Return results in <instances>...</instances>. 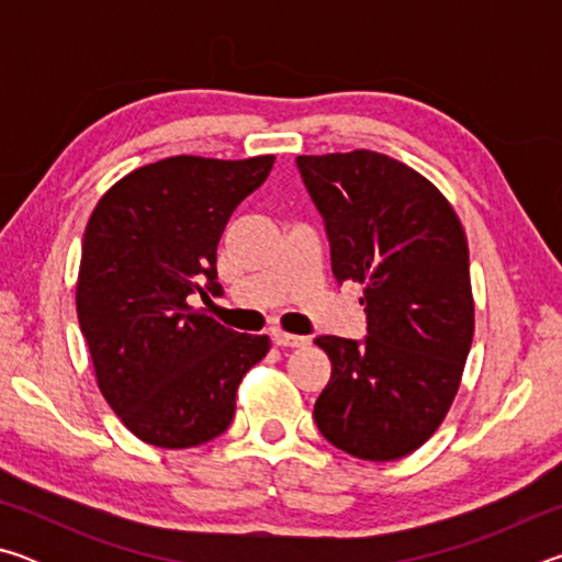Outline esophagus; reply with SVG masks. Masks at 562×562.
<instances>
[{
    "instance_id": "1",
    "label": "esophagus",
    "mask_w": 562,
    "mask_h": 562,
    "mask_svg": "<svg viewBox=\"0 0 562 562\" xmlns=\"http://www.w3.org/2000/svg\"><path fill=\"white\" fill-rule=\"evenodd\" d=\"M272 341L278 347H304L307 345V337H300V335H288V331H280V329H274L272 331Z\"/></svg>"
}]
</instances>
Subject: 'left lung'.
Masks as SVG:
<instances>
[{
	"instance_id": "left-lung-1",
	"label": "left lung",
	"mask_w": 562,
	"mask_h": 562,
	"mask_svg": "<svg viewBox=\"0 0 562 562\" xmlns=\"http://www.w3.org/2000/svg\"><path fill=\"white\" fill-rule=\"evenodd\" d=\"M325 223L331 274L364 284L367 335H322L331 376L322 436L355 459L394 461L439 429L473 339L469 245L449 201L374 150L297 156Z\"/></svg>"
}]
</instances>
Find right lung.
<instances>
[{
	"mask_svg": "<svg viewBox=\"0 0 562 562\" xmlns=\"http://www.w3.org/2000/svg\"><path fill=\"white\" fill-rule=\"evenodd\" d=\"M272 164L166 158L121 178L93 207L76 312L101 394L140 441H213L233 422L240 379L268 355V335L223 327L190 307V294H223L217 243Z\"/></svg>",
	"mask_w": 562,
	"mask_h": 562,
	"instance_id": "1",
	"label": "right lung"
}]
</instances>
